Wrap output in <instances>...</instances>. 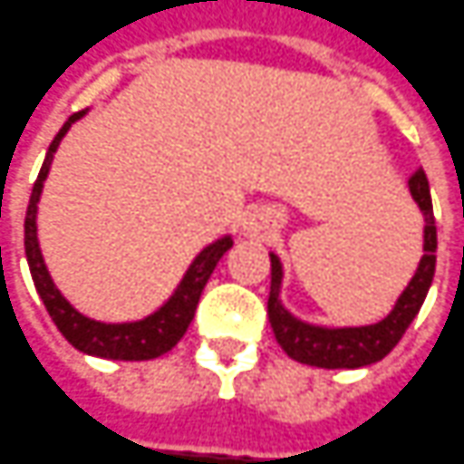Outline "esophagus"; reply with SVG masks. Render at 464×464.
I'll use <instances>...</instances> for the list:
<instances>
[{"label": "esophagus", "instance_id": "1", "mask_svg": "<svg viewBox=\"0 0 464 464\" xmlns=\"http://www.w3.org/2000/svg\"><path fill=\"white\" fill-rule=\"evenodd\" d=\"M273 232V219L266 211H250L242 222V235L250 239H266Z\"/></svg>", "mask_w": 464, "mask_h": 464}]
</instances>
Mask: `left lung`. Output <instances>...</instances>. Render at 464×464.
Here are the masks:
<instances>
[{"instance_id": "8db88e82", "label": "left lung", "mask_w": 464, "mask_h": 464, "mask_svg": "<svg viewBox=\"0 0 464 464\" xmlns=\"http://www.w3.org/2000/svg\"><path fill=\"white\" fill-rule=\"evenodd\" d=\"M409 194L424 217V245H421V260L413 270L411 281L396 298L393 309L385 314L381 322L362 326H326L304 322L285 309L283 304V263L276 253H270V296H268V319L273 334L283 347V353L314 368H365L378 360H383L406 329L419 314L429 285L434 281L437 268V227H434V211H431V194L424 170H416L409 181Z\"/></svg>"}]
</instances>
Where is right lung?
<instances>
[{
    "label": "right lung",
    "mask_w": 464,
    "mask_h": 464,
    "mask_svg": "<svg viewBox=\"0 0 464 464\" xmlns=\"http://www.w3.org/2000/svg\"><path fill=\"white\" fill-rule=\"evenodd\" d=\"M89 109L76 111L68 117V122L61 127V132L48 148L45 163L40 168L35 186H33V196L27 204V217H24V255H27V266H30V276L35 283L37 294L43 298L45 309L51 314L55 326L61 329L65 340L71 342L79 353L92 357H104V360H152V357L166 355L168 350H173L179 340L186 334V329L194 319L196 306L201 291L209 281V276L217 268V263L222 260V255L235 245L232 235L214 239L207 245L201 253L191 260V266L183 273L181 283L176 285V291L163 301L158 309L142 319L135 322H99L86 314H81L68 298L61 294V288L55 285L51 278V270L45 266V257L40 250V239H37V204L43 196V186L51 173L53 158L65 138V132L71 130V124L79 122L81 117H86Z\"/></svg>",
    "instance_id": "1"
}]
</instances>
